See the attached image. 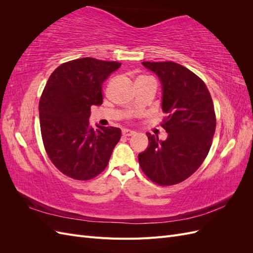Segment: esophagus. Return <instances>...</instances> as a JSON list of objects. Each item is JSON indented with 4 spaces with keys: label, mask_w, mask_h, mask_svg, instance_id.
<instances>
[{
    "label": "esophagus",
    "mask_w": 253,
    "mask_h": 253,
    "mask_svg": "<svg viewBox=\"0 0 253 253\" xmlns=\"http://www.w3.org/2000/svg\"><path fill=\"white\" fill-rule=\"evenodd\" d=\"M136 132L133 131V129H128V128H124V129H122V135H124V136H132Z\"/></svg>",
    "instance_id": "esophagus-1"
}]
</instances>
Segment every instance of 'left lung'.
<instances>
[{"label":"left lung","instance_id":"left-lung-1","mask_svg":"<svg viewBox=\"0 0 253 253\" xmlns=\"http://www.w3.org/2000/svg\"><path fill=\"white\" fill-rule=\"evenodd\" d=\"M162 84L163 126L166 140L147 133L149 145L138 154L144 174L162 186L181 182L201 167L208 155L216 120L212 98L204 81L182 65L142 62Z\"/></svg>","mask_w":253,"mask_h":253}]
</instances>
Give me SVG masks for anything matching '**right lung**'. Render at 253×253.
<instances>
[{
	"instance_id": "obj_1",
	"label": "right lung",
	"mask_w": 253,
	"mask_h": 253,
	"mask_svg": "<svg viewBox=\"0 0 253 253\" xmlns=\"http://www.w3.org/2000/svg\"><path fill=\"white\" fill-rule=\"evenodd\" d=\"M121 66L94 58L61 64L44 87L39 115L45 150L63 174L87 180L109 164L121 137L118 127L89 126L91 105L102 104V84Z\"/></svg>"
}]
</instances>
